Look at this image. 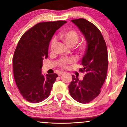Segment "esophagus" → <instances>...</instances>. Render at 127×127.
Segmentation results:
<instances>
[{"label": "esophagus", "instance_id": "1", "mask_svg": "<svg viewBox=\"0 0 127 127\" xmlns=\"http://www.w3.org/2000/svg\"><path fill=\"white\" fill-rule=\"evenodd\" d=\"M64 73H65V72H59L58 73V75L59 76H61L62 74H64Z\"/></svg>", "mask_w": 127, "mask_h": 127}]
</instances>
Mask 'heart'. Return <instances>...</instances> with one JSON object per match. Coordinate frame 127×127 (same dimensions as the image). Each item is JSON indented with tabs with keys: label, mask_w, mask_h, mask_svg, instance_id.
I'll return each mask as SVG.
<instances>
[{
	"label": "heart",
	"mask_w": 127,
	"mask_h": 127,
	"mask_svg": "<svg viewBox=\"0 0 127 127\" xmlns=\"http://www.w3.org/2000/svg\"><path fill=\"white\" fill-rule=\"evenodd\" d=\"M61 37L63 40L66 44L70 47H73L77 44L79 41V34L76 31L73 30H69L64 32L61 34ZM56 39L55 37L53 38L50 43V47L52 50L54 46ZM78 53L79 54L82 55L86 51V46L84 44H81L78 47ZM74 62V60L72 58H63L59 62V66L63 68H66L69 64H73Z\"/></svg>",
	"instance_id": "obj_1"
}]
</instances>
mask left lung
Segmentation results:
<instances>
[{
	"instance_id": "1",
	"label": "left lung",
	"mask_w": 127,
	"mask_h": 127,
	"mask_svg": "<svg viewBox=\"0 0 127 127\" xmlns=\"http://www.w3.org/2000/svg\"><path fill=\"white\" fill-rule=\"evenodd\" d=\"M84 36L87 47L79 71L84 72L82 80L72 75L69 86L71 96L81 103H89L98 96L107 75L108 55L103 36L95 25L84 18L72 20Z\"/></svg>"
}]
</instances>
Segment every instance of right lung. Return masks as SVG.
Here are the masks:
<instances>
[{"instance_id": "obj_1", "label": "right lung", "mask_w": 127, "mask_h": 127, "mask_svg": "<svg viewBox=\"0 0 127 127\" xmlns=\"http://www.w3.org/2000/svg\"><path fill=\"white\" fill-rule=\"evenodd\" d=\"M66 21L40 22L27 31L18 41L13 58L14 77L20 94L32 103L49 96L56 73L41 74L42 62L48 57V46L57 30Z\"/></svg>"}]
</instances>
